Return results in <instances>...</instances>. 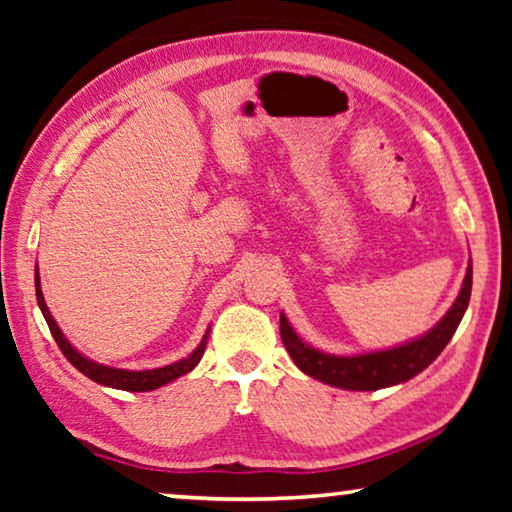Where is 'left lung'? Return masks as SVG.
I'll use <instances>...</instances> for the list:
<instances>
[{
	"label": "left lung",
	"instance_id": "1",
	"mask_svg": "<svg viewBox=\"0 0 512 512\" xmlns=\"http://www.w3.org/2000/svg\"><path fill=\"white\" fill-rule=\"evenodd\" d=\"M472 293V262L467 266L461 293L454 300L452 309L440 318V323L429 329L420 339L411 343L397 345L391 350L354 354V357H336L311 348L300 336L293 332L289 320L280 314V334L282 343L287 348L293 363L323 384L345 388V391H379V388L402 384L418 375L424 368L438 359V354L445 350V345L452 341L458 323L470 305Z\"/></svg>",
	"mask_w": 512,
	"mask_h": 512
}]
</instances>
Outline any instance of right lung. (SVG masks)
Wrapping results in <instances>:
<instances>
[{
    "label": "right lung",
    "mask_w": 512,
    "mask_h": 512,
    "mask_svg": "<svg viewBox=\"0 0 512 512\" xmlns=\"http://www.w3.org/2000/svg\"><path fill=\"white\" fill-rule=\"evenodd\" d=\"M36 298H38V307L42 311V316H45L47 325H49V332H51V336H54V341L58 343V348H60V352L65 354L67 361L72 363L76 370L83 372L85 377H90L92 381H97V384L110 386V388H119V391H131V393L155 391V388H160L164 384H169V381H173V379L187 375V372L194 370L198 366V361H201L203 352H205V345H207V336H210V329H207L201 345H198V348L192 354H189V357L180 359L176 363H171V366L153 368V370L110 368V366H103V363L90 361L88 357H83V354L65 339V334L60 332V327L56 325L54 316L49 314V307H47V302H45V296H42L38 266H36Z\"/></svg>",
    "instance_id": "right-lung-1"
}]
</instances>
